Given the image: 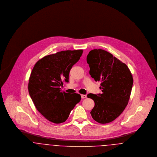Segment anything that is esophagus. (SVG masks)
Listing matches in <instances>:
<instances>
[{
	"label": "esophagus",
	"mask_w": 157,
	"mask_h": 157,
	"mask_svg": "<svg viewBox=\"0 0 157 157\" xmlns=\"http://www.w3.org/2000/svg\"><path fill=\"white\" fill-rule=\"evenodd\" d=\"M81 97H82V98H86V95L82 94V95H81Z\"/></svg>",
	"instance_id": "34e87169"
}]
</instances>
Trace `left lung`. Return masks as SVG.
<instances>
[{
  "label": "left lung",
  "mask_w": 157,
  "mask_h": 157,
  "mask_svg": "<svg viewBox=\"0 0 157 157\" xmlns=\"http://www.w3.org/2000/svg\"><path fill=\"white\" fill-rule=\"evenodd\" d=\"M90 74L95 82H101L102 94H89L95 103L90 112L101 124L110 123L126 107L133 85L132 74L127 65L111 53L101 49L91 50L87 56Z\"/></svg>",
  "instance_id": "left-lung-1"
}]
</instances>
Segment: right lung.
I'll use <instances>...</instances> for the list:
<instances>
[{
  "mask_svg": "<svg viewBox=\"0 0 157 157\" xmlns=\"http://www.w3.org/2000/svg\"><path fill=\"white\" fill-rule=\"evenodd\" d=\"M83 50L63 51L45 56L34 65L28 83L29 95L38 111L48 120L65 122L80 101L78 94L62 91L63 82H69L71 69L80 59Z\"/></svg>",
  "mask_w": 157,
  "mask_h": 157,
  "instance_id": "add662e5",
  "label": "right lung"
}]
</instances>
